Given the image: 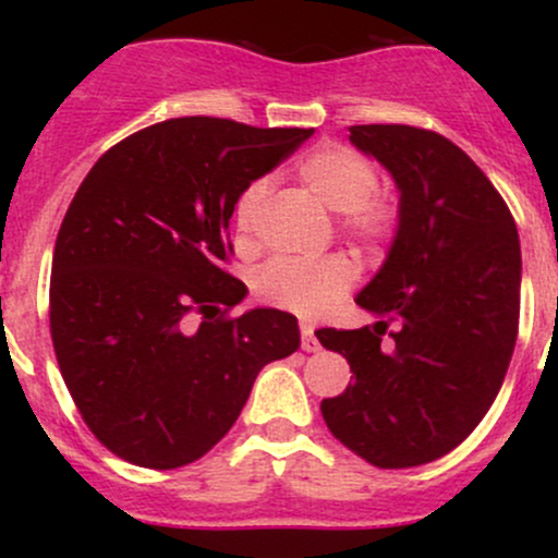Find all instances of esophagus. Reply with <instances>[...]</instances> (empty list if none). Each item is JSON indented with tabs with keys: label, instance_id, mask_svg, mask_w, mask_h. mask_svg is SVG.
Instances as JSON below:
<instances>
[{
	"label": "esophagus",
	"instance_id": "34e87169",
	"mask_svg": "<svg viewBox=\"0 0 558 558\" xmlns=\"http://www.w3.org/2000/svg\"><path fill=\"white\" fill-rule=\"evenodd\" d=\"M301 349L304 351H319V341H317V336H315V330L312 328H301Z\"/></svg>",
	"mask_w": 558,
	"mask_h": 558
}]
</instances>
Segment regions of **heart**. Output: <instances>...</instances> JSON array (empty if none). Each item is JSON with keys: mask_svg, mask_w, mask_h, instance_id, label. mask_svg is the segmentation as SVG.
<instances>
[{"mask_svg": "<svg viewBox=\"0 0 558 558\" xmlns=\"http://www.w3.org/2000/svg\"><path fill=\"white\" fill-rule=\"evenodd\" d=\"M299 181L330 213L341 215V230L369 248H383L399 230V207L377 189L373 159L343 144H325L299 162ZM267 181H252L235 198V230L248 239L257 230L267 202ZM356 280L354 262L343 254L323 259L278 257L265 265L254 280L259 299L304 319L323 317L341 301Z\"/></svg>", "mask_w": 558, "mask_h": 558, "instance_id": "obj_1", "label": "heart"}]
</instances>
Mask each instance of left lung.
Segmentation results:
<instances>
[{
  "mask_svg": "<svg viewBox=\"0 0 558 558\" xmlns=\"http://www.w3.org/2000/svg\"><path fill=\"white\" fill-rule=\"evenodd\" d=\"M349 131L393 175L399 230L356 296L377 323L317 330L354 373L319 409L356 457L403 470L453 451L501 390L520 325V235L501 194L446 136L412 125Z\"/></svg>",
  "mask_w": 558,
  "mask_h": 558,
  "instance_id": "8db88e82",
  "label": "left lung"
}]
</instances>
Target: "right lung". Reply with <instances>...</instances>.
<instances>
[{"label": "right lung", "instance_id": "add662e5", "mask_svg": "<svg viewBox=\"0 0 558 558\" xmlns=\"http://www.w3.org/2000/svg\"><path fill=\"white\" fill-rule=\"evenodd\" d=\"M312 128L172 118L114 144L54 243L49 328L83 422L125 462H196L239 420L265 364L299 349L296 317H228L246 286L222 270L248 183Z\"/></svg>", "mask_w": 558, "mask_h": 558}]
</instances>
